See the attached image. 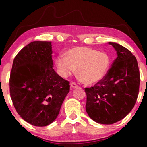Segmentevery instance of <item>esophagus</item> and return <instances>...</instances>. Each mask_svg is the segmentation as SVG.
<instances>
[{
	"instance_id": "esophagus-1",
	"label": "esophagus",
	"mask_w": 147,
	"mask_h": 147,
	"mask_svg": "<svg viewBox=\"0 0 147 147\" xmlns=\"http://www.w3.org/2000/svg\"><path fill=\"white\" fill-rule=\"evenodd\" d=\"M71 87L72 88H76L78 87V86L76 85V83H71Z\"/></svg>"
}]
</instances>
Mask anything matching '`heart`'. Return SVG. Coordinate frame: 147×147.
<instances>
[{"instance_id":"1","label":"heart","mask_w":147,"mask_h":147,"mask_svg":"<svg viewBox=\"0 0 147 147\" xmlns=\"http://www.w3.org/2000/svg\"><path fill=\"white\" fill-rule=\"evenodd\" d=\"M66 57L60 55L56 59L59 74L67 78L76 72L84 84L93 85L103 79L110 66L107 54L85 47L70 49Z\"/></svg>"}]
</instances>
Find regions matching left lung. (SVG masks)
<instances>
[{
  "label": "left lung",
  "mask_w": 147,
  "mask_h": 147,
  "mask_svg": "<svg viewBox=\"0 0 147 147\" xmlns=\"http://www.w3.org/2000/svg\"><path fill=\"white\" fill-rule=\"evenodd\" d=\"M117 57L101 81L85 88L86 110L94 121L102 124L117 122L128 115L137 99L140 73L137 60L129 50L109 42Z\"/></svg>",
  "instance_id": "8db88e82"
}]
</instances>
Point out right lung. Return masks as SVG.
<instances>
[{
    "label": "right lung",
    "instance_id": "obj_1",
    "mask_svg": "<svg viewBox=\"0 0 147 147\" xmlns=\"http://www.w3.org/2000/svg\"><path fill=\"white\" fill-rule=\"evenodd\" d=\"M51 41H33L15 57L10 93L20 116L28 123L45 126L57 117L69 92V82L53 69Z\"/></svg>",
    "mask_w": 147,
    "mask_h": 147
}]
</instances>
